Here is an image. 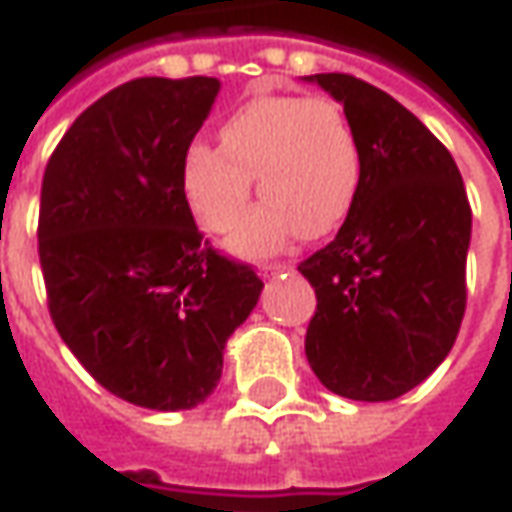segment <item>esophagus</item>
<instances>
[{
    "mask_svg": "<svg viewBox=\"0 0 512 512\" xmlns=\"http://www.w3.org/2000/svg\"><path fill=\"white\" fill-rule=\"evenodd\" d=\"M290 265L287 262H270V265H262L259 267V273L265 276V279H273V276H279V273H287Z\"/></svg>",
    "mask_w": 512,
    "mask_h": 512,
    "instance_id": "1",
    "label": "esophagus"
}]
</instances>
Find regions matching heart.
Listing matches in <instances>:
<instances>
[{"instance_id":"b5f03b06","label":"heart","mask_w":512,"mask_h":512,"mask_svg":"<svg viewBox=\"0 0 512 512\" xmlns=\"http://www.w3.org/2000/svg\"><path fill=\"white\" fill-rule=\"evenodd\" d=\"M266 202L236 227L230 247L262 256L296 230L322 239L356 202L362 159L339 105L305 96H256L219 128V150L193 148L182 165L190 210L213 233L241 219L252 179Z\"/></svg>"}]
</instances>
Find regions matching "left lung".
I'll use <instances>...</instances> for the list:
<instances>
[{"mask_svg":"<svg viewBox=\"0 0 512 512\" xmlns=\"http://www.w3.org/2000/svg\"><path fill=\"white\" fill-rule=\"evenodd\" d=\"M344 108L362 179L336 239L299 270L316 290L305 353L327 390L390 402L447 359L464 316L473 213L450 150L384 90L305 76Z\"/></svg>","mask_w":512,"mask_h":512,"instance_id":"8db88e82","label":"left lung"}]
</instances>
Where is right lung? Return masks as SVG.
Masks as SVG:
<instances>
[{"instance_id": "obj_1", "label": "right lung", "mask_w": 512, "mask_h": 512, "mask_svg": "<svg viewBox=\"0 0 512 512\" xmlns=\"http://www.w3.org/2000/svg\"><path fill=\"white\" fill-rule=\"evenodd\" d=\"M219 79L145 76L62 136L42 179L39 262L50 319L113 396L190 410L222 379L262 279L207 245L182 187Z\"/></svg>"}]
</instances>
